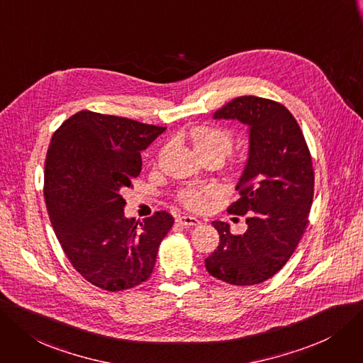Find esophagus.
<instances>
[{"label": "esophagus", "instance_id": "34e87169", "mask_svg": "<svg viewBox=\"0 0 363 363\" xmlns=\"http://www.w3.org/2000/svg\"><path fill=\"white\" fill-rule=\"evenodd\" d=\"M177 222L182 226H198V225H201V220L196 219V217H192V216H180V217H177Z\"/></svg>", "mask_w": 363, "mask_h": 363}]
</instances>
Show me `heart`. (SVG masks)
I'll use <instances>...</instances> for the list:
<instances>
[{
  "instance_id": "heart-1",
  "label": "heart",
  "mask_w": 363,
  "mask_h": 363,
  "mask_svg": "<svg viewBox=\"0 0 363 363\" xmlns=\"http://www.w3.org/2000/svg\"><path fill=\"white\" fill-rule=\"evenodd\" d=\"M191 141L195 150L204 157H226L234 147V134L229 129L213 125H198L191 129ZM220 189L216 184L187 186L177 192V201L187 210L201 211L208 204V199L216 198Z\"/></svg>"
}]
</instances>
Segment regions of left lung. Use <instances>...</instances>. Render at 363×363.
I'll use <instances>...</instances> for the list:
<instances>
[{
    "label": "left lung",
    "instance_id": "obj_1",
    "mask_svg": "<svg viewBox=\"0 0 363 363\" xmlns=\"http://www.w3.org/2000/svg\"><path fill=\"white\" fill-rule=\"evenodd\" d=\"M250 128V153L237 184L240 198L228 213L247 214L242 235L213 222L220 242L206 259L214 279L234 286L264 283L279 272L308 225L314 196L311 153L301 128L283 104L255 95L238 96L214 113Z\"/></svg>",
    "mask_w": 363,
    "mask_h": 363
}]
</instances>
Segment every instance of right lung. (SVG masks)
Instances as JSON below:
<instances>
[{
	"mask_svg": "<svg viewBox=\"0 0 363 363\" xmlns=\"http://www.w3.org/2000/svg\"><path fill=\"white\" fill-rule=\"evenodd\" d=\"M82 110L56 129L45 162V199L71 265L91 284L121 292L146 281L174 225L168 211L126 219L122 192L141 171V152L165 131Z\"/></svg>",
	"mask_w": 363,
	"mask_h": 363,
	"instance_id": "obj_1",
	"label": "right lung"
}]
</instances>
